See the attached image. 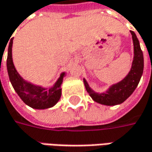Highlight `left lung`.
Here are the masks:
<instances>
[{
    "label": "left lung",
    "mask_w": 152,
    "mask_h": 152,
    "mask_svg": "<svg viewBox=\"0 0 152 152\" xmlns=\"http://www.w3.org/2000/svg\"><path fill=\"white\" fill-rule=\"evenodd\" d=\"M130 33L132 34L134 42V57L131 70L128 74V76L123 81L111 86L107 92L100 93V94L93 92L89 87L86 80L85 79L83 80L86 91L95 102L104 105H109V106L122 103L133 93L136 86H138L140 77L143 74L144 58L136 35L133 31H130Z\"/></svg>",
    "instance_id": "1"
}]
</instances>
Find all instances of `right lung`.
I'll return each mask as SVG.
<instances>
[{"label": "right lung", "mask_w": 152, "mask_h": 152, "mask_svg": "<svg viewBox=\"0 0 152 152\" xmlns=\"http://www.w3.org/2000/svg\"><path fill=\"white\" fill-rule=\"evenodd\" d=\"M12 39H11L8 46L7 66L9 79L13 86L14 90L18 94L21 99L31 107L37 109H45L54 106L59 101L61 96L60 86L63 81V77L65 76V73H62L59 80L55 84V86L48 90L42 88L40 86H34L28 82H26L19 76L14 67L12 58Z\"/></svg>", "instance_id": "obj_1"}]
</instances>
